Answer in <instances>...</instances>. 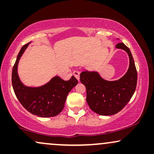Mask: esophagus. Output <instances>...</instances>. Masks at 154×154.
Segmentation results:
<instances>
[{"instance_id": "1", "label": "esophagus", "mask_w": 154, "mask_h": 154, "mask_svg": "<svg viewBox=\"0 0 154 154\" xmlns=\"http://www.w3.org/2000/svg\"><path fill=\"white\" fill-rule=\"evenodd\" d=\"M79 71H74L73 72V75L77 78V80H79Z\"/></svg>"}]
</instances>
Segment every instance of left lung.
Listing matches in <instances>:
<instances>
[{"mask_svg": "<svg viewBox=\"0 0 154 154\" xmlns=\"http://www.w3.org/2000/svg\"><path fill=\"white\" fill-rule=\"evenodd\" d=\"M116 47L125 50L130 58L128 71L121 79L107 81L95 72L80 74L79 79L87 92L86 101L91 110L100 115H113L121 111L131 99L137 86V70L130 50L123 43Z\"/></svg>", "mask_w": 154, "mask_h": 154, "instance_id": "left-lung-1", "label": "left lung"}]
</instances>
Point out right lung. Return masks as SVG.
I'll return each mask as SVG.
<instances>
[{"label":"right lung","instance_id":"add662e5","mask_svg":"<svg viewBox=\"0 0 154 154\" xmlns=\"http://www.w3.org/2000/svg\"><path fill=\"white\" fill-rule=\"evenodd\" d=\"M29 43L23 45L17 56L12 70V86L19 101L31 114L40 117H51L59 114L64 107L68 93L78 83L74 76L65 81L55 77L40 88L25 87L17 74L19 60Z\"/></svg>","mask_w":154,"mask_h":154}]
</instances>
